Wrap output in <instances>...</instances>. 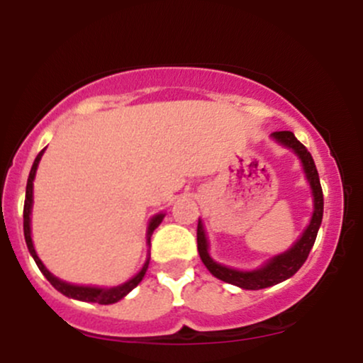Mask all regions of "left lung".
Instances as JSON below:
<instances>
[{"label":"left lung","instance_id":"left-lung-1","mask_svg":"<svg viewBox=\"0 0 363 363\" xmlns=\"http://www.w3.org/2000/svg\"><path fill=\"white\" fill-rule=\"evenodd\" d=\"M272 138L277 140L278 143L283 145V147L294 150V152L297 153V157L301 158L302 162V167L303 172H306L307 181H309L311 184L312 196H314V213H312L311 223L307 225V228L303 230L301 239L291 245L286 252L272 257L262 268L252 269V272H239V269L227 268V266L218 264V262L211 259L210 252H208V240L201 220L198 222V232H196V237H198L199 257L205 262L208 272L218 278V280L240 286V289L244 290L268 289V286H273L277 285V283H281L289 280L290 277H294V274L301 269L303 262H306L307 256H309L312 245L315 242V237H318L320 222H323V187H320L319 174L318 169H315L314 160H312V155L307 152V148L303 147L301 141L295 138V135L291 131H274L272 133Z\"/></svg>","mask_w":363,"mask_h":363}]
</instances>
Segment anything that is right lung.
<instances>
[{"label":"right lung","mask_w":363,"mask_h":363,"mask_svg":"<svg viewBox=\"0 0 363 363\" xmlns=\"http://www.w3.org/2000/svg\"><path fill=\"white\" fill-rule=\"evenodd\" d=\"M45 150V148H44ZM44 150H40L39 155L35 157L34 160V165H32L30 169V174H28V181H27V191H25V205H23V235H25V242H27V247H28V252L32 254V257H34L35 264L39 266V269L43 272V274L45 278H48L49 283L56 289L57 291H61L62 295H66V297L69 298H77V301H83V302H95V303H102V306H109V303H114L121 301V298H124L126 295L135 289L138 283L143 280L145 273H147L148 269V262H150V257H147V261H145L143 268H141V272L136 274V277H133L131 280L123 283V285L119 286H112V289H99V286H80V285H72V283H66L60 280V278H56L54 274L49 272L48 268L43 264V261L39 259V256H37L35 249H34V244H32V237H30V213H32V203H34V177H35V172H37V165H39L40 158H43V153ZM164 213H158L153 216L152 220H150V225H148V232H147V237H148V244H150V237H152L153 230L158 227V225L162 223V220H164Z\"/></svg>","instance_id":"right-lung-1"}]
</instances>
